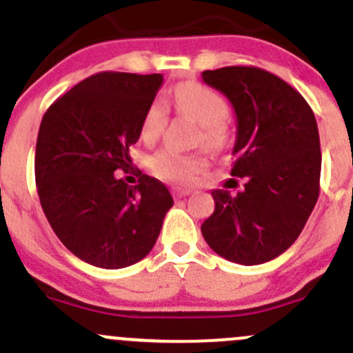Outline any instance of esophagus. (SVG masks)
Listing matches in <instances>:
<instances>
[{
  "instance_id": "obj_1",
  "label": "esophagus",
  "mask_w": 353,
  "mask_h": 353,
  "mask_svg": "<svg viewBox=\"0 0 353 353\" xmlns=\"http://www.w3.org/2000/svg\"><path fill=\"white\" fill-rule=\"evenodd\" d=\"M172 194H174V198L181 199V198H184V196H190L191 190H186V188H176V190L172 191Z\"/></svg>"
}]
</instances>
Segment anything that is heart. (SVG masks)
Segmentation results:
<instances>
[{"instance_id": "1", "label": "heart", "mask_w": 353, "mask_h": 353, "mask_svg": "<svg viewBox=\"0 0 353 353\" xmlns=\"http://www.w3.org/2000/svg\"><path fill=\"white\" fill-rule=\"evenodd\" d=\"M174 108L177 114L199 124L198 141L212 150H219L225 143V119L229 105L210 87L188 81L174 90ZM169 119L165 102H150L141 119V137L154 141L162 134ZM150 169L157 177L169 183H191L206 169V159L201 154H179L174 150H160L150 159Z\"/></svg>"}]
</instances>
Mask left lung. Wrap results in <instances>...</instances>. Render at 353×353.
Here are the masks:
<instances>
[{
	"label": "left lung",
	"instance_id": "8db88e82",
	"mask_svg": "<svg viewBox=\"0 0 353 353\" xmlns=\"http://www.w3.org/2000/svg\"><path fill=\"white\" fill-rule=\"evenodd\" d=\"M237 116L230 174L244 190L212 191L215 212L203 222L210 248L239 265H261L285 252L319 196L321 148L312 109L294 87L256 66L206 70Z\"/></svg>",
	"mask_w": 353,
	"mask_h": 353
}]
</instances>
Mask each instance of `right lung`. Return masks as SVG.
Listing matches in <instances>:
<instances>
[{"label":"right lung","mask_w":353,"mask_h":353,"mask_svg":"<svg viewBox=\"0 0 353 353\" xmlns=\"http://www.w3.org/2000/svg\"><path fill=\"white\" fill-rule=\"evenodd\" d=\"M162 81L159 73L102 71L42 117L35 147L41 206L59 241L88 265L117 270L143 259L174 205L169 190L141 170L137 186L114 176L130 167V147Z\"/></svg>","instance_id":"right-lung-1"}]
</instances>
